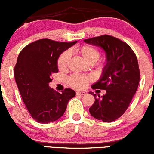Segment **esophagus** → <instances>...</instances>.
Instances as JSON below:
<instances>
[{"label": "esophagus", "instance_id": "obj_1", "mask_svg": "<svg viewBox=\"0 0 154 154\" xmlns=\"http://www.w3.org/2000/svg\"><path fill=\"white\" fill-rule=\"evenodd\" d=\"M76 95H86V92H82V91H77V92H76Z\"/></svg>", "mask_w": 154, "mask_h": 154}]
</instances>
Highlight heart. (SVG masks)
<instances>
[{
	"label": "heart",
	"mask_w": 154,
	"mask_h": 154,
	"mask_svg": "<svg viewBox=\"0 0 154 154\" xmlns=\"http://www.w3.org/2000/svg\"><path fill=\"white\" fill-rule=\"evenodd\" d=\"M77 54L82 57V59L88 64H92L97 62L100 58V52L97 49L91 45H82L76 48ZM70 59V53L69 51H64L62 53L57 60L58 68L60 71H65L68 67L69 62ZM91 81L90 77L81 75H71L69 79V84L72 87L81 90L87 87L89 82Z\"/></svg>",
	"instance_id": "1"
}]
</instances>
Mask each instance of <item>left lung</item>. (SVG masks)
Here are the masks:
<instances>
[{
  "label": "left lung",
  "mask_w": 154,
  "mask_h": 154,
  "mask_svg": "<svg viewBox=\"0 0 154 154\" xmlns=\"http://www.w3.org/2000/svg\"><path fill=\"white\" fill-rule=\"evenodd\" d=\"M84 41L101 48L106 53V64L101 77L92 88L106 92L98 97L90 92L95 102L89 110L95 118L111 123L125 113L136 93L140 82L137 58L128 44L112 36L102 35Z\"/></svg>",
  "instance_id": "1"
}]
</instances>
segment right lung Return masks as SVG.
Wrapping results in <instances>:
<instances>
[{
	"label": "right lung",
	"instance_id": "1",
	"mask_svg": "<svg viewBox=\"0 0 154 154\" xmlns=\"http://www.w3.org/2000/svg\"><path fill=\"white\" fill-rule=\"evenodd\" d=\"M42 39L29 44L17 57L14 79L33 119L40 123L56 121L64 115L75 92L66 88L61 93L49 87L52 74L58 72L60 54L76 43Z\"/></svg>",
	"mask_w": 154,
	"mask_h": 154
}]
</instances>
